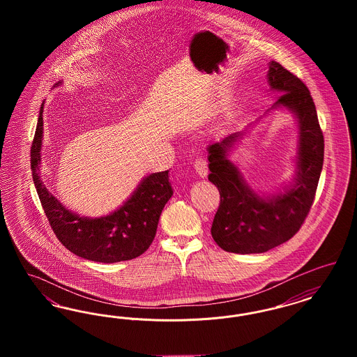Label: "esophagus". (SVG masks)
Instances as JSON below:
<instances>
[{
	"label": "esophagus",
	"instance_id": "1",
	"mask_svg": "<svg viewBox=\"0 0 357 357\" xmlns=\"http://www.w3.org/2000/svg\"><path fill=\"white\" fill-rule=\"evenodd\" d=\"M194 169H195V171H197L202 178H204V176L207 175V172H208V167H207L206 159L202 158V156L197 158L195 162H194Z\"/></svg>",
	"mask_w": 357,
	"mask_h": 357
}]
</instances>
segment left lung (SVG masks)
<instances>
[{"instance_id": "1", "label": "left lung", "mask_w": 357, "mask_h": 357, "mask_svg": "<svg viewBox=\"0 0 357 357\" xmlns=\"http://www.w3.org/2000/svg\"><path fill=\"white\" fill-rule=\"evenodd\" d=\"M268 79L271 88L281 92L274 107H287L298 119L297 178L284 194L261 198L226 158L239 134L208 147V181L218 187L221 195L211 236L230 253H264L293 237L310 211L323 169V131L307 86L275 61L271 63Z\"/></svg>"}]
</instances>
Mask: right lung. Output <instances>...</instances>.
Here are the masks:
<instances>
[{
    "label": "right lung",
    "mask_w": 357,
    "mask_h": 357,
    "mask_svg": "<svg viewBox=\"0 0 357 357\" xmlns=\"http://www.w3.org/2000/svg\"><path fill=\"white\" fill-rule=\"evenodd\" d=\"M43 108L44 102L31 149V169L40 202L56 237L73 255L89 261L112 264L143 255L153 243L162 210L174 192L169 170L144 178L132 197L112 214L95 220L79 217L60 204L40 179Z\"/></svg>",
    "instance_id": "right-lung-1"
}]
</instances>
